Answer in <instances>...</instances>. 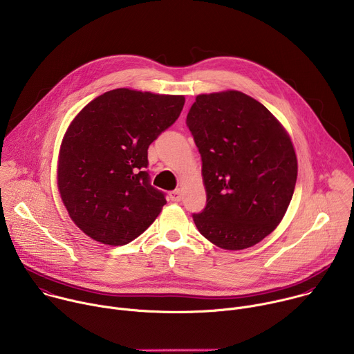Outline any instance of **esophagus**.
I'll return each mask as SVG.
<instances>
[{"label": "esophagus", "instance_id": "1", "mask_svg": "<svg viewBox=\"0 0 354 354\" xmlns=\"http://www.w3.org/2000/svg\"><path fill=\"white\" fill-rule=\"evenodd\" d=\"M169 197H171V200L172 201H180L182 200V193H180V190L179 189H176V190H172L171 193H169Z\"/></svg>", "mask_w": 354, "mask_h": 354}]
</instances>
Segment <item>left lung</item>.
Here are the masks:
<instances>
[{
  "instance_id": "left-lung-1",
  "label": "left lung",
  "mask_w": 354,
  "mask_h": 354,
  "mask_svg": "<svg viewBox=\"0 0 354 354\" xmlns=\"http://www.w3.org/2000/svg\"><path fill=\"white\" fill-rule=\"evenodd\" d=\"M186 124L201 157L206 207L193 214L214 245L241 250L284 217L297 182L292 142L279 120L239 91L196 96Z\"/></svg>"
}]
</instances>
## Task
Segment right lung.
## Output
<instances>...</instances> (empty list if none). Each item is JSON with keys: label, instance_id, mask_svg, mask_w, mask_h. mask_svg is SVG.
Here are the masks:
<instances>
[{"label": "right lung", "instance_id": "right-lung-1", "mask_svg": "<svg viewBox=\"0 0 354 354\" xmlns=\"http://www.w3.org/2000/svg\"><path fill=\"white\" fill-rule=\"evenodd\" d=\"M183 105L182 95L119 88L95 97L73 120L57 180L71 220L88 236L126 245L158 217L167 200L149 183L148 147Z\"/></svg>", "mask_w": 354, "mask_h": 354}]
</instances>
